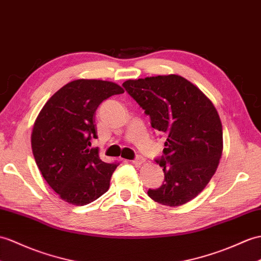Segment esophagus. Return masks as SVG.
Returning a JSON list of instances; mask_svg holds the SVG:
<instances>
[{
  "instance_id": "obj_1",
  "label": "esophagus",
  "mask_w": 261,
  "mask_h": 261,
  "mask_svg": "<svg viewBox=\"0 0 261 261\" xmlns=\"http://www.w3.org/2000/svg\"><path fill=\"white\" fill-rule=\"evenodd\" d=\"M145 162V160H144V158H142V156H137V158L135 159V160H132V163L133 165H135L136 167H140L141 165H143V163Z\"/></svg>"
}]
</instances>
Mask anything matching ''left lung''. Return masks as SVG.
<instances>
[{
	"instance_id": "obj_1",
	"label": "left lung",
	"mask_w": 261,
	"mask_h": 261,
	"mask_svg": "<svg viewBox=\"0 0 261 261\" xmlns=\"http://www.w3.org/2000/svg\"><path fill=\"white\" fill-rule=\"evenodd\" d=\"M151 120V126L167 135L160 159L165 181L149 189L155 202L178 207L201 192L215 174L222 154V124L215 106L187 79L148 76L123 82Z\"/></svg>"
}]
</instances>
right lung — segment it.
Instances as JSON below:
<instances>
[{"instance_id": "1", "label": "right lung", "mask_w": 261, "mask_h": 261, "mask_svg": "<svg viewBox=\"0 0 261 261\" xmlns=\"http://www.w3.org/2000/svg\"><path fill=\"white\" fill-rule=\"evenodd\" d=\"M124 90L117 83L79 79L57 91L42 108L32 135V152L43 178L59 197L84 205L101 197L110 187L117 163H106L96 139L95 111L100 103Z\"/></svg>"}]
</instances>
